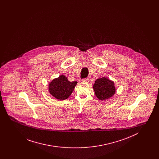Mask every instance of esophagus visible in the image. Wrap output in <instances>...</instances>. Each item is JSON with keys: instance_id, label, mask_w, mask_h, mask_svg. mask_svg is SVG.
Masks as SVG:
<instances>
[{"instance_id": "esophagus-1", "label": "esophagus", "mask_w": 159, "mask_h": 159, "mask_svg": "<svg viewBox=\"0 0 159 159\" xmlns=\"http://www.w3.org/2000/svg\"><path fill=\"white\" fill-rule=\"evenodd\" d=\"M82 82H84V83H88V82H89V79H87V78L82 79Z\"/></svg>"}]
</instances>
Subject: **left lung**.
<instances>
[{
  "instance_id": "left-lung-1",
  "label": "left lung",
  "mask_w": 159,
  "mask_h": 159,
  "mask_svg": "<svg viewBox=\"0 0 159 159\" xmlns=\"http://www.w3.org/2000/svg\"><path fill=\"white\" fill-rule=\"evenodd\" d=\"M93 88L96 97L99 100H105L111 97L116 92L113 82L106 77L96 80Z\"/></svg>"
}]
</instances>
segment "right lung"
<instances>
[{
	"mask_svg": "<svg viewBox=\"0 0 159 159\" xmlns=\"http://www.w3.org/2000/svg\"><path fill=\"white\" fill-rule=\"evenodd\" d=\"M77 83L76 81L69 82L66 76L61 75L49 83V91L55 98L64 100L71 95Z\"/></svg>",
	"mask_w": 159,
	"mask_h": 159,
	"instance_id": "1",
	"label": "right lung"
}]
</instances>
